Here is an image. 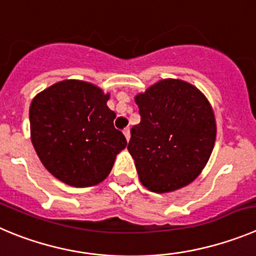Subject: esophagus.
Listing matches in <instances>:
<instances>
[{
    "mask_svg": "<svg viewBox=\"0 0 256 256\" xmlns=\"http://www.w3.org/2000/svg\"><path fill=\"white\" fill-rule=\"evenodd\" d=\"M124 135H125V138H126V140H130V136H131V134H130V128H126L125 130H124Z\"/></svg>",
    "mask_w": 256,
    "mask_h": 256,
    "instance_id": "obj_1",
    "label": "esophagus"
}]
</instances>
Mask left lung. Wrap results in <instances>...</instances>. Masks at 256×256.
Instances as JSON below:
<instances>
[{
    "label": "left lung",
    "mask_w": 256,
    "mask_h": 256,
    "mask_svg": "<svg viewBox=\"0 0 256 256\" xmlns=\"http://www.w3.org/2000/svg\"><path fill=\"white\" fill-rule=\"evenodd\" d=\"M142 116L128 150L140 182L155 193L180 190L206 166L216 142L211 104L197 87L166 78L135 96Z\"/></svg>",
    "instance_id": "obj_1"
}]
</instances>
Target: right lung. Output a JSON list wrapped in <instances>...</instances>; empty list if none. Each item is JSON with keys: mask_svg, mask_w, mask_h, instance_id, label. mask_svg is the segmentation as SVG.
<instances>
[{"mask_svg": "<svg viewBox=\"0 0 256 256\" xmlns=\"http://www.w3.org/2000/svg\"><path fill=\"white\" fill-rule=\"evenodd\" d=\"M110 93L80 80L56 82L30 104V136L50 174L72 187L104 182L128 145L107 106Z\"/></svg>", "mask_w": 256, "mask_h": 256, "instance_id": "add662e5", "label": "right lung"}]
</instances>
